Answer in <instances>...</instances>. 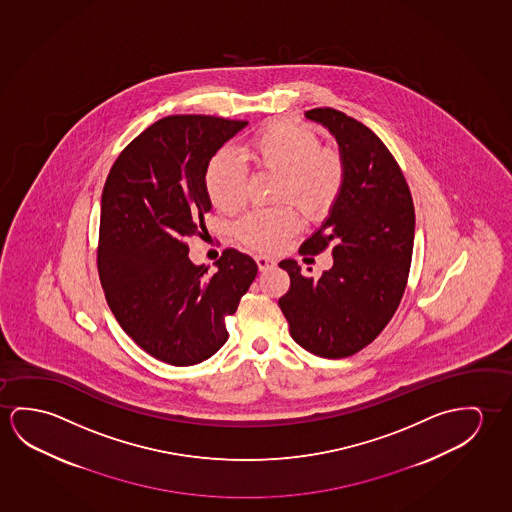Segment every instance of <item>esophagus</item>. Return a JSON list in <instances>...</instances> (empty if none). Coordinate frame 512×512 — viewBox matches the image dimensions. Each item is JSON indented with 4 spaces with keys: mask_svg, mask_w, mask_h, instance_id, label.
<instances>
[{
    "mask_svg": "<svg viewBox=\"0 0 512 512\" xmlns=\"http://www.w3.org/2000/svg\"><path fill=\"white\" fill-rule=\"evenodd\" d=\"M256 265H258L261 272H265L268 268L274 267L276 261L272 260V258H268V256H256Z\"/></svg>",
    "mask_w": 512,
    "mask_h": 512,
    "instance_id": "1",
    "label": "esophagus"
}]
</instances>
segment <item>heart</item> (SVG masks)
Wrapping results in <instances>:
<instances>
[{"mask_svg":"<svg viewBox=\"0 0 512 512\" xmlns=\"http://www.w3.org/2000/svg\"><path fill=\"white\" fill-rule=\"evenodd\" d=\"M242 158L256 172L279 176L274 201H290L311 222L324 220L340 199L347 167L343 156L322 147L317 131L292 121H272L252 135ZM204 190L222 213H235L247 201V172L240 156L222 149L204 172ZM301 228L299 213L288 204L251 210L236 220L235 236L256 251H277Z\"/></svg>","mask_w":512,"mask_h":512,"instance_id":"obj_1","label":"heart"}]
</instances>
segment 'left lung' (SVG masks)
<instances>
[{
	"instance_id": "1",
	"label": "left lung",
	"mask_w": 512,
	"mask_h": 512,
	"mask_svg": "<svg viewBox=\"0 0 512 512\" xmlns=\"http://www.w3.org/2000/svg\"><path fill=\"white\" fill-rule=\"evenodd\" d=\"M340 144L345 187L329 219L299 254L333 252V267L304 277L283 260L290 288L279 308L293 340L315 356L341 359L365 349L388 325L406 292L413 258L414 204L406 178L374 131L334 108H313Z\"/></svg>"
}]
</instances>
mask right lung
<instances>
[{"label":"right lung","mask_w":512,"mask_h":512,"mask_svg":"<svg viewBox=\"0 0 512 512\" xmlns=\"http://www.w3.org/2000/svg\"><path fill=\"white\" fill-rule=\"evenodd\" d=\"M249 122L169 115L122 149L106 178L98 272L122 331L167 365L190 366L228 341L226 317L249 290L258 265L226 249L217 272L188 260L211 210L204 172Z\"/></svg>","instance_id":"1"}]
</instances>
